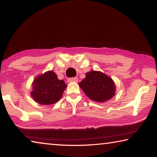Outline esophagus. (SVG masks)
I'll return each mask as SVG.
<instances>
[{
	"label": "esophagus",
	"mask_w": 157,
	"mask_h": 157,
	"mask_svg": "<svg viewBox=\"0 0 157 157\" xmlns=\"http://www.w3.org/2000/svg\"><path fill=\"white\" fill-rule=\"evenodd\" d=\"M78 82V78H71L68 79V82Z\"/></svg>",
	"instance_id": "obj_1"
}]
</instances>
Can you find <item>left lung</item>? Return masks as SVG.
Instances as JSON below:
<instances>
[{
	"mask_svg": "<svg viewBox=\"0 0 157 157\" xmlns=\"http://www.w3.org/2000/svg\"><path fill=\"white\" fill-rule=\"evenodd\" d=\"M79 86L90 99L104 102L111 99L116 93V85L112 79L101 71H91L86 73V78Z\"/></svg>",
	"mask_w": 157,
	"mask_h": 157,
	"instance_id": "1",
	"label": "left lung"
}]
</instances>
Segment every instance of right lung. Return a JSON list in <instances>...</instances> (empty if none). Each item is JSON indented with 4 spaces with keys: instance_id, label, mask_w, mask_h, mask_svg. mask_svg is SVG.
<instances>
[{
    "instance_id": "right-lung-1",
    "label": "right lung",
    "mask_w": 157,
    "mask_h": 157,
    "mask_svg": "<svg viewBox=\"0 0 157 157\" xmlns=\"http://www.w3.org/2000/svg\"><path fill=\"white\" fill-rule=\"evenodd\" d=\"M66 86L64 81L58 79L56 73L48 71L34 79L30 95L39 104L50 105L61 99Z\"/></svg>"
}]
</instances>
